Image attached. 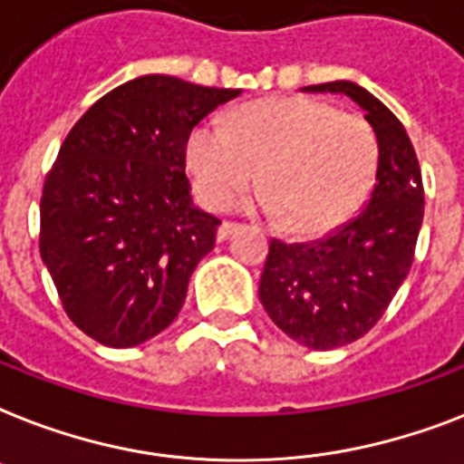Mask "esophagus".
Here are the masks:
<instances>
[{
	"label": "esophagus",
	"mask_w": 464,
	"mask_h": 464,
	"mask_svg": "<svg viewBox=\"0 0 464 464\" xmlns=\"http://www.w3.org/2000/svg\"><path fill=\"white\" fill-rule=\"evenodd\" d=\"M240 226L238 224H228V221H224V224L219 226V231H217V240H226V238H231L233 233L238 231Z\"/></svg>",
	"instance_id": "obj_1"
}]
</instances>
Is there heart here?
Listing matches in <instances>:
<instances>
[{
	"label": "heart",
	"instance_id": "heart-1",
	"mask_svg": "<svg viewBox=\"0 0 464 464\" xmlns=\"http://www.w3.org/2000/svg\"><path fill=\"white\" fill-rule=\"evenodd\" d=\"M379 161V135L364 116L312 97L252 102L231 123H199L188 140L195 193L209 209L231 207L262 166V205L303 236L345 224L367 202Z\"/></svg>",
	"mask_w": 464,
	"mask_h": 464
}]
</instances>
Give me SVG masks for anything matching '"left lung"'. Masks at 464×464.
Segmentation results:
<instances>
[{
    "label": "left lung",
    "instance_id": "left-lung-1",
    "mask_svg": "<svg viewBox=\"0 0 464 464\" xmlns=\"http://www.w3.org/2000/svg\"><path fill=\"white\" fill-rule=\"evenodd\" d=\"M307 90L343 92L364 109L382 145L376 186L362 212L326 238H271L259 300L285 336L312 350H334L362 338L408 276L424 219V186L415 147L386 104L350 81Z\"/></svg>",
    "mask_w": 464,
    "mask_h": 464
}]
</instances>
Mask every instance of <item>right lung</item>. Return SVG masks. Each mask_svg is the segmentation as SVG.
<instances>
[{
  "mask_svg": "<svg viewBox=\"0 0 464 464\" xmlns=\"http://www.w3.org/2000/svg\"><path fill=\"white\" fill-rule=\"evenodd\" d=\"M240 90L142 75L97 100L44 179L40 255L71 322L109 348H133L179 317L217 217L193 207L186 147Z\"/></svg>",
  "mask_w": 464,
  "mask_h": 464,
  "instance_id": "right-lung-1",
  "label": "right lung"
}]
</instances>
